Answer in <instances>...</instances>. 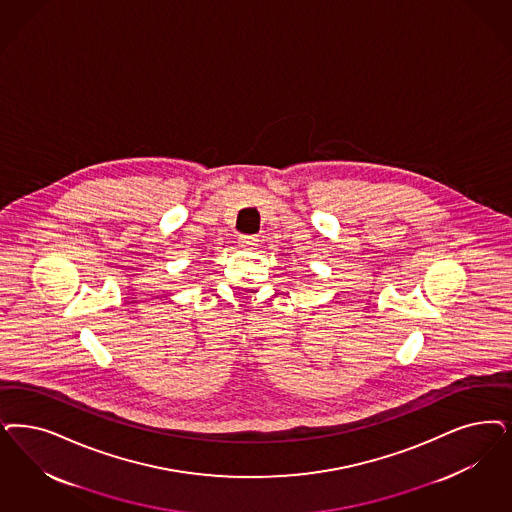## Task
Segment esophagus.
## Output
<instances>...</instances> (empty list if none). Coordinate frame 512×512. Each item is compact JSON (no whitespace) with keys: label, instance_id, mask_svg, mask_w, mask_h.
I'll list each match as a JSON object with an SVG mask.
<instances>
[{"label":"esophagus","instance_id":"esophagus-1","mask_svg":"<svg viewBox=\"0 0 512 512\" xmlns=\"http://www.w3.org/2000/svg\"><path fill=\"white\" fill-rule=\"evenodd\" d=\"M257 236H249V234H244V236H240L238 238V244L240 247H244V249H251L253 246H257Z\"/></svg>","mask_w":512,"mask_h":512}]
</instances>
